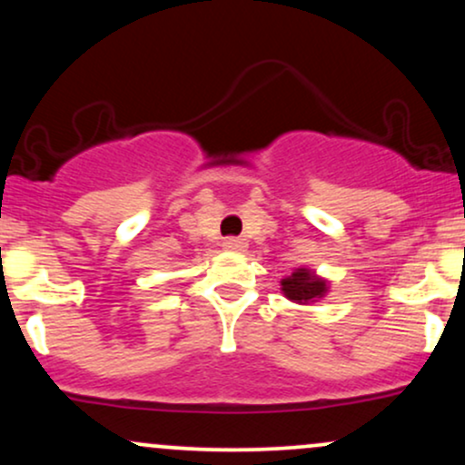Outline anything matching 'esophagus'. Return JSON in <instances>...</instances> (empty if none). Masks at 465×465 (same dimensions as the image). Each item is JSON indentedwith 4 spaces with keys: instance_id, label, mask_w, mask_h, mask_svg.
I'll return each instance as SVG.
<instances>
[{
    "instance_id": "esophagus-1",
    "label": "esophagus",
    "mask_w": 465,
    "mask_h": 465,
    "mask_svg": "<svg viewBox=\"0 0 465 465\" xmlns=\"http://www.w3.org/2000/svg\"><path fill=\"white\" fill-rule=\"evenodd\" d=\"M223 249L242 253V251H247V242H244L242 238H225V240H223Z\"/></svg>"
}]
</instances>
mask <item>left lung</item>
Masks as SVG:
<instances>
[{
  "instance_id": "8db88e82",
  "label": "left lung",
  "mask_w": 465,
  "mask_h": 465,
  "mask_svg": "<svg viewBox=\"0 0 465 465\" xmlns=\"http://www.w3.org/2000/svg\"><path fill=\"white\" fill-rule=\"evenodd\" d=\"M282 292L295 303H311L328 292V282L311 269H295L282 280Z\"/></svg>"
}]
</instances>
